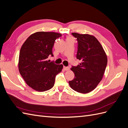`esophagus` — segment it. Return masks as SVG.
Returning <instances> with one entry per match:
<instances>
[{"label":"esophagus","instance_id":"obj_1","mask_svg":"<svg viewBox=\"0 0 128 128\" xmlns=\"http://www.w3.org/2000/svg\"><path fill=\"white\" fill-rule=\"evenodd\" d=\"M64 70L67 71V70H69V67H64Z\"/></svg>","mask_w":128,"mask_h":128}]
</instances>
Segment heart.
Wrapping results in <instances>:
<instances>
[{"label": "heart", "instance_id": "obj_1", "mask_svg": "<svg viewBox=\"0 0 128 128\" xmlns=\"http://www.w3.org/2000/svg\"><path fill=\"white\" fill-rule=\"evenodd\" d=\"M69 38H70V37H69Z\"/></svg>", "mask_w": 128, "mask_h": 128}]
</instances>
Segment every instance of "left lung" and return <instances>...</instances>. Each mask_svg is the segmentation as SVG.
I'll return each instance as SVG.
<instances>
[{
  "label": "left lung",
  "mask_w": 128,
  "mask_h": 128,
  "mask_svg": "<svg viewBox=\"0 0 128 128\" xmlns=\"http://www.w3.org/2000/svg\"><path fill=\"white\" fill-rule=\"evenodd\" d=\"M72 34L78 42L76 58L81 62L71 68L75 77L69 81V84L74 90L87 94L94 90L102 80L107 66V57L94 36L76 32Z\"/></svg>",
  "instance_id": "obj_1"
}]
</instances>
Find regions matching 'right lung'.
I'll return each mask as SVG.
<instances>
[{
	"label": "right lung",
	"instance_id": "right-lung-1",
	"mask_svg": "<svg viewBox=\"0 0 128 128\" xmlns=\"http://www.w3.org/2000/svg\"><path fill=\"white\" fill-rule=\"evenodd\" d=\"M59 33L40 32L34 33L23 44L18 59V70L27 85L34 90L43 92L54 84L56 75L62 71V64L47 60L53 56L52 48Z\"/></svg>",
	"mask_w": 128,
	"mask_h": 128
}]
</instances>
